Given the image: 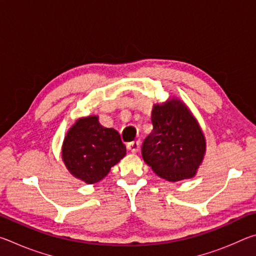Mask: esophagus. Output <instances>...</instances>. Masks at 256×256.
I'll return each mask as SVG.
<instances>
[{
	"label": "esophagus",
	"instance_id": "esophagus-1",
	"mask_svg": "<svg viewBox=\"0 0 256 256\" xmlns=\"http://www.w3.org/2000/svg\"><path fill=\"white\" fill-rule=\"evenodd\" d=\"M128 149L131 151L132 154H136L138 150H140V142L138 141H133L128 144Z\"/></svg>",
	"mask_w": 256,
	"mask_h": 256
}]
</instances>
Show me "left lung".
<instances>
[{
  "label": "left lung",
  "mask_w": 256,
  "mask_h": 256,
  "mask_svg": "<svg viewBox=\"0 0 256 256\" xmlns=\"http://www.w3.org/2000/svg\"><path fill=\"white\" fill-rule=\"evenodd\" d=\"M151 132L142 144V158L170 182L196 176L206 154V138L188 107L177 98L156 104Z\"/></svg>",
  "instance_id": "obj_1"
}]
</instances>
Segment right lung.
Masks as SVG:
<instances>
[{
  "label": "right lung",
  "mask_w": 256,
  "mask_h": 256,
  "mask_svg": "<svg viewBox=\"0 0 256 256\" xmlns=\"http://www.w3.org/2000/svg\"><path fill=\"white\" fill-rule=\"evenodd\" d=\"M125 154L126 148L118 132L104 128L96 115L78 120L62 146V159L68 170L86 184L102 180Z\"/></svg>",
  "instance_id": "1"
}]
</instances>
